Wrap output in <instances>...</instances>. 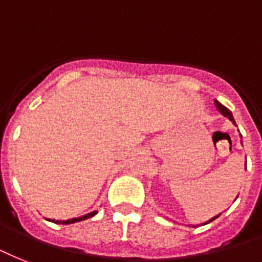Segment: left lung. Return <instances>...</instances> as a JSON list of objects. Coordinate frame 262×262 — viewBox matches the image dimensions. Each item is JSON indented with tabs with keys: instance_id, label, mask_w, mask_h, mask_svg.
Masks as SVG:
<instances>
[{
	"instance_id": "8db88e82",
	"label": "left lung",
	"mask_w": 262,
	"mask_h": 262,
	"mask_svg": "<svg viewBox=\"0 0 262 262\" xmlns=\"http://www.w3.org/2000/svg\"><path fill=\"white\" fill-rule=\"evenodd\" d=\"M214 103H215V106H216V109L220 110V113L221 114H222V116H225V117H227V118H229V120L231 121V122H233V124L235 125V121H234V117H233V114H231V112L229 109H227L226 106H223L222 103H221V102H218L215 99V101H214ZM241 136V135H239ZM241 138H242V136H241ZM242 142V141H241ZM238 198V196H237ZM237 198H235V199H237ZM221 214H218V215H215V216H212L211 220H208L207 222H205V223H202V225H207V223H210V222H212V221L214 220H216V218H218V216H220Z\"/></svg>"
}]
</instances>
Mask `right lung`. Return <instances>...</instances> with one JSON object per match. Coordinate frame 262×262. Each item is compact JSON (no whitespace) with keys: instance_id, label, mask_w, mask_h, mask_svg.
Wrapping results in <instances>:
<instances>
[{"instance_id":"add662e5","label":"right lung","mask_w":262,"mask_h":262,"mask_svg":"<svg viewBox=\"0 0 262 262\" xmlns=\"http://www.w3.org/2000/svg\"><path fill=\"white\" fill-rule=\"evenodd\" d=\"M98 211H91L89 212V214H84V215L82 216H76V218H71V220H66V221H56V220H48L47 218V221H51V222L54 223H59V225H70V223H75V222H80V221H84V220H89V218H91V216H94L95 214H97Z\"/></svg>"}]
</instances>
